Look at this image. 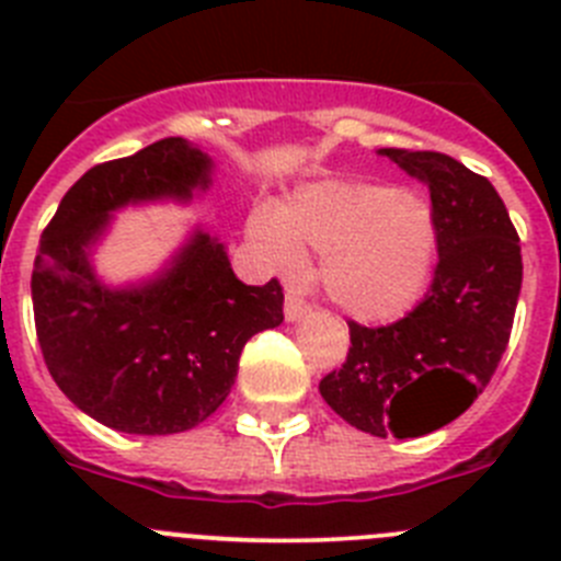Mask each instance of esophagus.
Here are the masks:
<instances>
[{
    "label": "esophagus",
    "instance_id": "34e87169",
    "mask_svg": "<svg viewBox=\"0 0 561 561\" xmlns=\"http://www.w3.org/2000/svg\"><path fill=\"white\" fill-rule=\"evenodd\" d=\"M284 311H286V320H289V323H297V320H304V317H306V311H309V304H306L300 295H295V291H286Z\"/></svg>",
    "mask_w": 561,
    "mask_h": 561
}]
</instances>
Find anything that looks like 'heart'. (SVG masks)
Segmentation results:
<instances>
[{
  "label": "heart",
  "instance_id": "b5f03b06",
  "mask_svg": "<svg viewBox=\"0 0 561 561\" xmlns=\"http://www.w3.org/2000/svg\"><path fill=\"white\" fill-rule=\"evenodd\" d=\"M250 236L275 270L320 252V284L331 304L362 323L408 314L430 286L438 232L430 205L413 193L370 182H314L257 213Z\"/></svg>",
  "mask_w": 561,
  "mask_h": 561
}]
</instances>
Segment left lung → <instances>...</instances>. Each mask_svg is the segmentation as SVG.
Returning <instances> with one entry per match:
<instances>
[{"instance_id":"1","label":"left lung","mask_w":561,"mask_h":561,"mask_svg":"<svg viewBox=\"0 0 561 561\" xmlns=\"http://www.w3.org/2000/svg\"><path fill=\"white\" fill-rule=\"evenodd\" d=\"M430 187L438 266L427 295L390 325L348 320L351 348L320 396L376 438H419L483 393L512 336L523 255L508 210L485 176L438 151L381 148Z\"/></svg>"}]
</instances>
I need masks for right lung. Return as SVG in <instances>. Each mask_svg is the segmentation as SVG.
<instances>
[{"label": "right lung", "mask_w": 561, "mask_h": 561, "mask_svg": "<svg viewBox=\"0 0 561 561\" xmlns=\"http://www.w3.org/2000/svg\"><path fill=\"white\" fill-rule=\"evenodd\" d=\"M210 173L202 148L165 137L89 168L42 232L30 289L44 362L78 410L117 433L202 424L230 393L247 340L284 323L275 277L241 284L225 244L202 227L142 284L106 286L95 275L92 250L114 210L191 202L210 187Z\"/></svg>", "instance_id": "obj_1"}]
</instances>
